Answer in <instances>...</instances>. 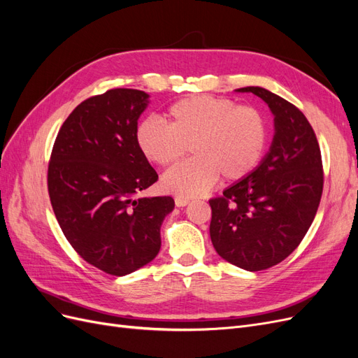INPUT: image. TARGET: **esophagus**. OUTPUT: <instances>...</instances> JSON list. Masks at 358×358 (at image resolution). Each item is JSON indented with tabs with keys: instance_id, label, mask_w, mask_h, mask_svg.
I'll return each mask as SVG.
<instances>
[{
	"instance_id": "esophagus-1",
	"label": "esophagus",
	"mask_w": 358,
	"mask_h": 358,
	"mask_svg": "<svg viewBox=\"0 0 358 358\" xmlns=\"http://www.w3.org/2000/svg\"><path fill=\"white\" fill-rule=\"evenodd\" d=\"M175 203H176V206H178V208H183V206H187L188 203H189V200L188 199H185V197H176L175 199Z\"/></svg>"
}]
</instances>
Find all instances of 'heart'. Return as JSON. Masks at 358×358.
<instances>
[{
    "mask_svg": "<svg viewBox=\"0 0 358 358\" xmlns=\"http://www.w3.org/2000/svg\"><path fill=\"white\" fill-rule=\"evenodd\" d=\"M165 124L145 119L136 129L137 146L149 161L171 169L162 188L179 197H194L210 189L220 175L225 182L248 178L259 166L268 145L266 115L254 106L213 95H192L173 103Z\"/></svg>",
    "mask_w": 358,
    "mask_h": 358,
    "instance_id": "heart-1",
    "label": "heart"
}]
</instances>
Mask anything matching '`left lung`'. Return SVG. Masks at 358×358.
Segmentation results:
<instances>
[{"instance_id":"obj_1","label":"left lung","mask_w":358,"mask_h":358,"mask_svg":"<svg viewBox=\"0 0 358 358\" xmlns=\"http://www.w3.org/2000/svg\"><path fill=\"white\" fill-rule=\"evenodd\" d=\"M237 91L268 104L275 137L251 175L209 200V230L224 259L258 272L284 262L303 241L321 201L324 170L315 131L294 104L258 86Z\"/></svg>"}]
</instances>
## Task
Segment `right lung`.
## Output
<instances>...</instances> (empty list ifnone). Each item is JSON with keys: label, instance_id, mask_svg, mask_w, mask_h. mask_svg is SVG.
<instances>
[{"label": "right lung", "instance_id": "add662e5", "mask_svg": "<svg viewBox=\"0 0 358 358\" xmlns=\"http://www.w3.org/2000/svg\"><path fill=\"white\" fill-rule=\"evenodd\" d=\"M148 94L115 88L82 101L64 121L48 167L61 230L86 263L113 276L143 267L161 248L171 197L134 199L158 180L136 142Z\"/></svg>", "mask_w": 358, "mask_h": 358}]
</instances>
